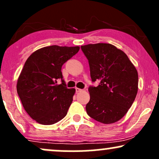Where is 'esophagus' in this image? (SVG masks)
<instances>
[{
    "mask_svg": "<svg viewBox=\"0 0 159 159\" xmlns=\"http://www.w3.org/2000/svg\"><path fill=\"white\" fill-rule=\"evenodd\" d=\"M82 90H81V89H80V88H78V87H76V88H75V92H76V93L81 92Z\"/></svg>",
    "mask_w": 159,
    "mask_h": 159,
    "instance_id": "esophagus-1",
    "label": "esophagus"
}]
</instances>
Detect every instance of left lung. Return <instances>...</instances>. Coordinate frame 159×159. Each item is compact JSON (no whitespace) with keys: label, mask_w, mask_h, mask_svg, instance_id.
<instances>
[{"label":"left lung","mask_w":159,"mask_h":159,"mask_svg":"<svg viewBox=\"0 0 159 159\" xmlns=\"http://www.w3.org/2000/svg\"><path fill=\"white\" fill-rule=\"evenodd\" d=\"M88 60L92 82L90 99L86 111L91 118L102 123H115L123 118L135 99L138 88L137 69L123 51L108 43L82 45Z\"/></svg>","instance_id":"1"}]
</instances>
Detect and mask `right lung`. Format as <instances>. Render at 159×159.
<instances>
[{"mask_svg": "<svg viewBox=\"0 0 159 159\" xmlns=\"http://www.w3.org/2000/svg\"><path fill=\"white\" fill-rule=\"evenodd\" d=\"M79 49L51 45L36 51L25 62L17 93L25 110L37 123L52 125L67 114L75 90L66 87L61 68ZM59 80L61 84L58 85Z\"/></svg>", "mask_w": 159, "mask_h": 159, "instance_id": "add662e5", "label": "right lung"}]
</instances>
